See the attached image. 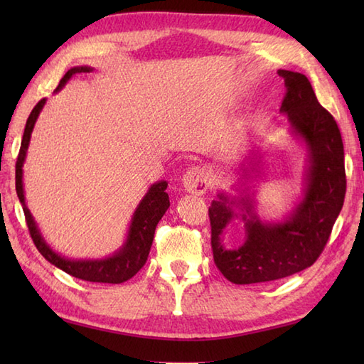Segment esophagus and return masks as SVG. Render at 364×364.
I'll list each match as a JSON object with an SVG mask.
<instances>
[{
	"instance_id": "esophagus-1",
	"label": "esophagus",
	"mask_w": 364,
	"mask_h": 364,
	"mask_svg": "<svg viewBox=\"0 0 364 364\" xmlns=\"http://www.w3.org/2000/svg\"><path fill=\"white\" fill-rule=\"evenodd\" d=\"M211 178L210 173L206 172V168L202 166H194L191 167L186 173L181 178V184L183 189L189 192V194H205L210 188Z\"/></svg>"
}]
</instances>
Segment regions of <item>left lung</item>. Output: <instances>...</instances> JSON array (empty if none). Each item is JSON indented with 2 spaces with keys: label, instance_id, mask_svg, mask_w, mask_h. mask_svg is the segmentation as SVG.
<instances>
[{
  "label": "left lung",
  "instance_id": "obj_1",
  "mask_svg": "<svg viewBox=\"0 0 364 364\" xmlns=\"http://www.w3.org/2000/svg\"><path fill=\"white\" fill-rule=\"evenodd\" d=\"M278 75L286 86L280 112L288 115L292 134L308 149L306 188L288 219L278 223L262 222L249 194L239 198L219 194V200L211 203L208 214L214 262L236 284L280 280L314 264L344 203V145L333 115L319 105L305 75L289 70H278ZM233 207L242 210L247 237L241 247L228 251L220 237L237 217Z\"/></svg>",
  "mask_w": 364,
  "mask_h": 364
}]
</instances>
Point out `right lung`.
<instances>
[{
    "label": "right lung",
    "mask_w": 364,
    "mask_h": 364,
    "mask_svg": "<svg viewBox=\"0 0 364 364\" xmlns=\"http://www.w3.org/2000/svg\"><path fill=\"white\" fill-rule=\"evenodd\" d=\"M90 70H92L90 67L70 68V70L64 75V78L60 80L59 86L56 87V92L63 89L64 84L70 80L73 75L87 73ZM45 102L46 100L42 98L29 114V117L26 120L25 133H23V139H21L17 164H15V189H17V196L23 206V213H25L29 235L33 237L37 250L42 253V257L46 261H50L51 264L63 269L68 275L80 278V280H84V282H92V283L117 284V283L127 282L144 267L151 249L154 230H156V225L162 215H164L166 211L168 210L170 202L166 192L167 181L154 183L149 189V192L145 194V197L141 200V203H139V206L136 208V211L133 214V219H131L127 242L123 244L120 247V250L115 252L112 257L105 258V259H80V261L60 257L59 253L51 250V247L46 244L45 239L42 237L41 231L37 228V223L34 222V218L31 215L28 206L25 203V191H23V162H25V158H26L31 133H33L36 120L38 117V114H41Z\"/></svg>",
    "instance_id": "right-lung-1"
}]
</instances>
